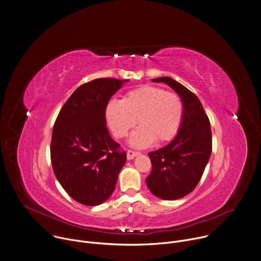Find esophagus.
<instances>
[{
	"label": "esophagus",
	"mask_w": 261,
	"mask_h": 261,
	"mask_svg": "<svg viewBox=\"0 0 261 261\" xmlns=\"http://www.w3.org/2000/svg\"><path fill=\"white\" fill-rule=\"evenodd\" d=\"M139 154H140L139 151L128 150V151H127V159H128V160H132V159H134L136 155H139Z\"/></svg>",
	"instance_id": "esophagus-1"
}]
</instances>
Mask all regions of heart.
I'll list each match as a JSON object with an SVG mask.
<instances>
[{"mask_svg": "<svg viewBox=\"0 0 261 261\" xmlns=\"http://www.w3.org/2000/svg\"><path fill=\"white\" fill-rule=\"evenodd\" d=\"M184 103L178 94L156 86H142L123 99H113L107 107V119L114 134L121 138L136 124L130 136L134 147H146L154 140L166 142L176 135L182 122Z\"/></svg>", "mask_w": 261, "mask_h": 261, "instance_id": "1", "label": "heart"}]
</instances>
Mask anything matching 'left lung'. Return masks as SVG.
<instances>
[{
  "label": "left lung",
  "mask_w": 261,
  "mask_h": 261,
  "mask_svg": "<svg viewBox=\"0 0 261 261\" xmlns=\"http://www.w3.org/2000/svg\"><path fill=\"white\" fill-rule=\"evenodd\" d=\"M174 90L184 103V117L176 137L166 146L148 153L151 172L148 190L163 200H176L195 190L209 162L212 133L200 99L177 81L169 76L152 79Z\"/></svg>",
  "instance_id": "1"
}]
</instances>
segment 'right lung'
<instances>
[{"label": "right lung", "instance_id": "1", "mask_svg": "<svg viewBox=\"0 0 261 261\" xmlns=\"http://www.w3.org/2000/svg\"><path fill=\"white\" fill-rule=\"evenodd\" d=\"M128 80L100 77L81 85L60 110L51 140L54 174L70 198L86 206L106 202L127 154L107 128L106 110Z\"/></svg>", "mask_w": 261, "mask_h": 261}]
</instances>
